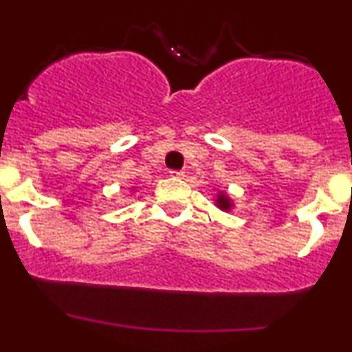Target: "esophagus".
Here are the masks:
<instances>
[{
	"mask_svg": "<svg viewBox=\"0 0 352 352\" xmlns=\"http://www.w3.org/2000/svg\"><path fill=\"white\" fill-rule=\"evenodd\" d=\"M170 175L179 177V179H184V177H186V172H184V170H172V172H170Z\"/></svg>",
	"mask_w": 352,
	"mask_h": 352,
	"instance_id": "esophagus-1",
	"label": "esophagus"
}]
</instances>
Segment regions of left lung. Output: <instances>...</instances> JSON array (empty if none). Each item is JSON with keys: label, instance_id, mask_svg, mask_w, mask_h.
Here are the masks:
<instances>
[{"label": "left lung", "instance_id": "8db88e82", "mask_svg": "<svg viewBox=\"0 0 352 352\" xmlns=\"http://www.w3.org/2000/svg\"><path fill=\"white\" fill-rule=\"evenodd\" d=\"M216 204H218V208H219V209H225V211H226V209L232 208V201H230V199L226 197L225 194H223V192L219 194L218 199H216Z\"/></svg>", "mask_w": 352, "mask_h": 352}]
</instances>
